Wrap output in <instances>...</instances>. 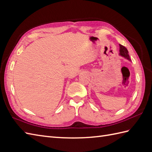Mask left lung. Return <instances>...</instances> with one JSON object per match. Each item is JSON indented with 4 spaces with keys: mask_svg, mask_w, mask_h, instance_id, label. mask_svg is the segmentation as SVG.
I'll return each instance as SVG.
<instances>
[{
    "mask_svg": "<svg viewBox=\"0 0 152 152\" xmlns=\"http://www.w3.org/2000/svg\"><path fill=\"white\" fill-rule=\"evenodd\" d=\"M119 47H120V50H119L118 55L120 56H121V57L126 59L127 60H128V61H132V60H131V59H130V57H129V54H128V50H127V48L125 47H124V46H122V45H119Z\"/></svg>",
    "mask_w": 152,
    "mask_h": 152,
    "instance_id": "8db88e82",
    "label": "left lung"
}]
</instances>
